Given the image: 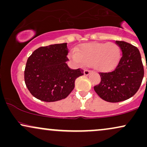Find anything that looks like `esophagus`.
<instances>
[{"label": "esophagus", "instance_id": "1", "mask_svg": "<svg viewBox=\"0 0 147 147\" xmlns=\"http://www.w3.org/2000/svg\"><path fill=\"white\" fill-rule=\"evenodd\" d=\"M90 70H85L84 71V74L85 75H86V76L90 75Z\"/></svg>", "mask_w": 147, "mask_h": 147}]
</instances>
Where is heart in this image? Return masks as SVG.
<instances>
[{
    "mask_svg": "<svg viewBox=\"0 0 147 147\" xmlns=\"http://www.w3.org/2000/svg\"><path fill=\"white\" fill-rule=\"evenodd\" d=\"M120 55V48L116 43L93 42L82 44L69 56L80 65L90 64L98 71L109 72L117 66Z\"/></svg>",
    "mask_w": 147,
    "mask_h": 147,
    "instance_id": "1",
    "label": "heart"
}]
</instances>
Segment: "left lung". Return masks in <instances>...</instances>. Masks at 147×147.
Masks as SVG:
<instances>
[{
    "label": "left lung",
    "mask_w": 147,
    "mask_h": 147,
    "mask_svg": "<svg viewBox=\"0 0 147 147\" xmlns=\"http://www.w3.org/2000/svg\"><path fill=\"white\" fill-rule=\"evenodd\" d=\"M115 43L122 52L119 63L113 72H100L101 82L94 87L97 95L109 102H122L133 97L144 77L139 50L125 41H116Z\"/></svg>",
    "instance_id": "left-lung-1"
}]
</instances>
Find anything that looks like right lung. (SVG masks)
<instances>
[{
	"instance_id": "1",
	"label": "right lung",
	"mask_w": 147,
	"mask_h": 147,
	"mask_svg": "<svg viewBox=\"0 0 147 147\" xmlns=\"http://www.w3.org/2000/svg\"><path fill=\"white\" fill-rule=\"evenodd\" d=\"M67 43L41 47L27 61L25 83L34 97L43 102L65 99L75 88V79L84 75L83 70H72L68 61Z\"/></svg>"
}]
</instances>
